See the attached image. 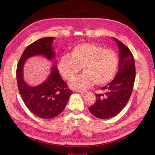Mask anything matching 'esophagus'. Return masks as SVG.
Here are the masks:
<instances>
[{
	"mask_svg": "<svg viewBox=\"0 0 155 155\" xmlns=\"http://www.w3.org/2000/svg\"><path fill=\"white\" fill-rule=\"evenodd\" d=\"M77 93H81V94H85V93H87V91H76Z\"/></svg>",
	"mask_w": 155,
	"mask_h": 155,
	"instance_id": "esophagus-1",
	"label": "esophagus"
}]
</instances>
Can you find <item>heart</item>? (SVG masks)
Returning <instances> with one entry per match:
<instances>
[{
	"label": "heart",
	"mask_w": 155,
	"mask_h": 155,
	"mask_svg": "<svg viewBox=\"0 0 155 155\" xmlns=\"http://www.w3.org/2000/svg\"><path fill=\"white\" fill-rule=\"evenodd\" d=\"M70 55L61 57L58 69L65 79L71 81L83 68V74L71 83L73 88L87 89L94 83L106 84L115 76L118 68L117 54L96 44L76 45L71 49Z\"/></svg>",
	"instance_id": "1"
}]
</instances>
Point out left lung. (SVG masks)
I'll use <instances>...</instances> for the list:
<instances>
[{"label": "left lung", "mask_w": 155, "mask_h": 155, "mask_svg": "<svg viewBox=\"0 0 155 155\" xmlns=\"http://www.w3.org/2000/svg\"><path fill=\"white\" fill-rule=\"evenodd\" d=\"M119 48V70L111 82L103 87L102 93L95 94L97 100L88 107L92 115L105 119L112 117L126 106L133 92L136 68L134 56L129 49L113 38Z\"/></svg>", "instance_id": "8db88e82"}]
</instances>
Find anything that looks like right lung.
Here are the masks:
<instances>
[{
  "mask_svg": "<svg viewBox=\"0 0 155 155\" xmlns=\"http://www.w3.org/2000/svg\"><path fill=\"white\" fill-rule=\"evenodd\" d=\"M53 37L41 38L26 47L18 62L16 77L22 99L28 109L41 119H52L64 110L73 91L61 78L58 70L53 67L46 82L36 87L28 85L23 80L22 69L25 61L35 55H43L49 60L54 58L52 43Z\"/></svg>",
  "mask_w": 155,
  "mask_h": 155,
  "instance_id": "1",
  "label": "right lung"
}]
</instances>
